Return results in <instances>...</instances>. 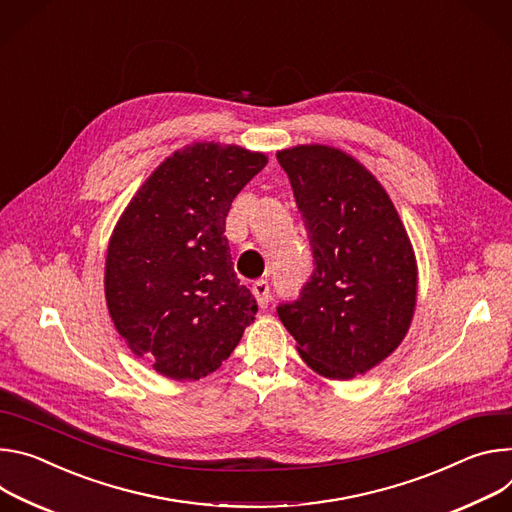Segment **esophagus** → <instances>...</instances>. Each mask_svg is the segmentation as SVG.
Segmentation results:
<instances>
[{
    "mask_svg": "<svg viewBox=\"0 0 512 512\" xmlns=\"http://www.w3.org/2000/svg\"><path fill=\"white\" fill-rule=\"evenodd\" d=\"M252 293H254L256 301H258V305H260L262 309L270 303V287H268L266 280H256L254 287H252Z\"/></svg>",
    "mask_w": 512,
    "mask_h": 512,
    "instance_id": "esophagus-1",
    "label": "esophagus"
}]
</instances>
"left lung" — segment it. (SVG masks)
<instances>
[{"instance_id":"obj_1","label":"left lung","mask_w":512,"mask_h":512,"mask_svg":"<svg viewBox=\"0 0 512 512\" xmlns=\"http://www.w3.org/2000/svg\"><path fill=\"white\" fill-rule=\"evenodd\" d=\"M313 248V274L276 309L305 364L350 380L405 339L417 305V260L405 225L370 170L344 150L299 144L276 152Z\"/></svg>"}]
</instances>
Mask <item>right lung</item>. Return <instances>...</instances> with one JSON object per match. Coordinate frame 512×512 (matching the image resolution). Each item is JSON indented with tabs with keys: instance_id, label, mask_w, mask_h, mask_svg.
<instances>
[{
	"instance_id": "1",
	"label": "right lung",
	"mask_w": 512,
	"mask_h": 512,
	"mask_svg": "<svg viewBox=\"0 0 512 512\" xmlns=\"http://www.w3.org/2000/svg\"><path fill=\"white\" fill-rule=\"evenodd\" d=\"M266 162L236 144L193 142L154 168L113 227L107 311L134 356L170 380L215 372L256 317L223 232Z\"/></svg>"
}]
</instances>
